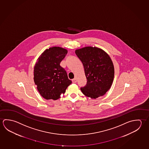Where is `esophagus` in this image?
Returning <instances> with one entry per match:
<instances>
[{
    "mask_svg": "<svg viewBox=\"0 0 149 149\" xmlns=\"http://www.w3.org/2000/svg\"><path fill=\"white\" fill-rule=\"evenodd\" d=\"M77 82V79L76 78H74L73 79H72V83H76Z\"/></svg>",
    "mask_w": 149,
    "mask_h": 149,
    "instance_id": "34e87169",
    "label": "esophagus"
}]
</instances>
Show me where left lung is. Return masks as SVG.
<instances>
[{"instance_id":"left-lung-1","label":"left lung","mask_w":149,"mask_h":149,"mask_svg":"<svg viewBox=\"0 0 149 149\" xmlns=\"http://www.w3.org/2000/svg\"><path fill=\"white\" fill-rule=\"evenodd\" d=\"M84 66L87 78L86 86L81 88L86 96L96 99L109 89L114 78L112 60L104 51L98 47H86L75 50Z\"/></svg>"}]
</instances>
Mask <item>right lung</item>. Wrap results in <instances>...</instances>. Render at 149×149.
Wrapping results in <instances>:
<instances>
[{"label": "right lung", "instance_id": "obj_1", "mask_svg": "<svg viewBox=\"0 0 149 149\" xmlns=\"http://www.w3.org/2000/svg\"><path fill=\"white\" fill-rule=\"evenodd\" d=\"M67 53L65 49L53 47L45 50L37 60L33 79L38 91L45 99H59L72 83L65 70L60 65Z\"/></svg>", "mask_w": 149, "mask_h": 149}]
</instances>
